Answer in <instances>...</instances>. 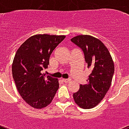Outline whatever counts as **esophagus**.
<instances>
[{
    "label": "esophagus",
    "instance_id": "34e87169",
    "mask_svg": "<svg viewBox=\"0 0 129 129\" xmlns=\"http://www.w3.org/2000/svg\"><path fill=\"white\" fill-rule=\"evenodd\" d=\"M63 82H64L65 83H68L70 81V79H62Z\"/></svg>",
    "mask_w": 129,
    "mask_h": 129
}]
</instances>
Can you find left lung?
<instances>
[{"mask_svg": "<svg viewBox=\"0 0 129 129\" xmlns=\"http://www.w3.org/2000/svg\"><path fill=\"white\" fill-rule=\"evenodd\" d=\"M71 41L82 49L86 64L91 70L88 83L80 84L73 97L80 108L90 109L97 106L109 90L114 75V62L108 49L96 37L78 35Z\"/></svg>", "mask_w": 129, "mask_h": 129, "instance_id": "1", "label": "left lung"}]
</instances>
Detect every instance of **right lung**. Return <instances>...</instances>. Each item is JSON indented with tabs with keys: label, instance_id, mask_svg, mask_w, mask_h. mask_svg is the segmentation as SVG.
<instances>
[{
	"label": "right lung",
	"instance_id": "add662e5",
	"mask_svg": "<svg viewBox=\"0 0 129 129\" xmlns=\"http://www.w3.org/2000/svg\"><path fill=\"white\" fill-rule=\"evenodd\" d=\"M65 35L47 34L31 36L17 51L12 65L17 90L31 107L41 109L53 100L59 88L57 79L42 74L47 68L49 57Z\"/></svg>",
	"mask_w": 129,
	"mask_h": 129
}]
</instances>
